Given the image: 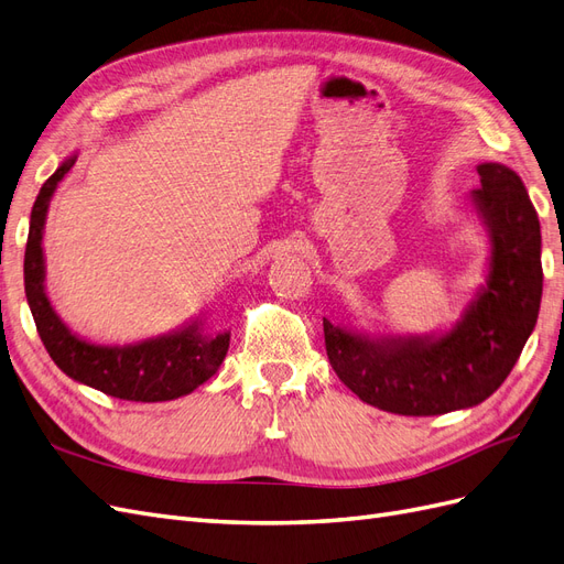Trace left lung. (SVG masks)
Wrapping results in <instances>:
<instances>
[{
    "instance_id": "left-lung-1",
    "label": "left lung",
    "mask_w": 564,
    "mask_h": 564,
    "mask_svg": "<svg viewBox=\"0 0 564 564\" xmlns=\"http://www.w3.org/2000/svg\"><path fill=\"white\" fill-rule=\"evenodd\" d=\"M470 204L489 237L485 282L449 327L369 334L324 317L336 377L362 402L402 416H437L485 402L536 327L543 292L541 226L522 178L499 162L477 166Z\"/></svg>"
}]
</instances>
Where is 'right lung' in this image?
Masks as SVG:
<instances>
[{
  "instance_id": "obj_1",
  "label": "right lung",
  "mask_w": 564,
  "mask_h": 564,
  "mask_svg": "<svg viewBox=\"0 0 564 564\" xmlns=\"http://www.w3.org/2000/svg\"><path fill=\"white\" fill-rule=\"evenodd\" d=\"M77 152L65 158L42 185L30 214L25 247V296L30 313L51 360L73 381L106 392L110 398L131 402H166L191 395L209 381L226 360L230 332H209L204 313L183 322L181 327L124 346L94 344L75 334L61 319L46 294L44 226L48 204L58 183L75 166Z\"/></svg>"
}]
</instances>
